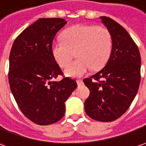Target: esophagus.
I'll return each mask as SVG.
<instances>
[{
    "label": "esophagus",
    "instance_id": "esophagus-1",
    "mask_svg": "<svg viewBox=\"0 0 146 146\" xmlns=\"http://www.w3.org/2000/svg\"><path fill=\"white\" fill-rule=\"evenodd\" d=\"M77 83H78V86H82V85L83 84V82H82V80H81V79H78V80H77Z\"/></svg>",
    "mask_w": 146,
    "mask_h": 146
}]
</instances>
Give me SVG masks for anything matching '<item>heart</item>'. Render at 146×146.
<instances>
[{
  "instance_id": "b5f03b06",
  "label": "heart",
  "mask_w": 146,
  "mask_h": 146,
  "mask_svg": "<svg viewBox=\"0 0 146 146\" xmlns=\"http://www.w3.org/2000/svg\"><path fill=\"white\" fill-rule=\"evenodd\" d=\"M63 41L52 44V54L61 67H66L76 53L77 60L65 69L71 78H80L89 69L98 71L107 64L112 50V36L105 27L77 25L63 31Z\"/></svg>"
}]
</instances>
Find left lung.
<instances>
[{
  "label": "left lung",
  "mask_w": 146,
  "mask_h": 146,
  "mask_svg": "<svg viewBox=\"0 0 146 146\" xmlns=\"http://www.w3.org/2000/svg\"><path fill=\"white\" fill-rule=\"evenodd\" d=\"M111 34L112 50L106 66L83 79L90 95L84 102L91 118L109 122L121 116L131 106L141 82L139 48L124 28L107 16H101Z\"/></svg>",
  "instance_id": "1"
}]
</instances>
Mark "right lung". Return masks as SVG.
Instances as JSON below:
<instances>
[{
  "label": "right lung",
  "mask_w": 146,
  "mask_h": 146,
  "mask_svg": "<svg viewBox=\"0 0 146 146\" xmlns=\"http://www.w3.org/2000/svg\"><path fill=\"white\" fill-rule=\"evenodd\" d=\"M67 21L41 18L23 30L10 54L9 83L22 113L35 124L55 123L65 113V102L77 88L69 78L54 81L63 72L52 54L57 32Z\"/></svg>",
  "instance_id": "obj_1"
}]
</instances>
